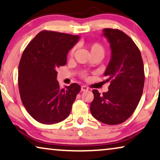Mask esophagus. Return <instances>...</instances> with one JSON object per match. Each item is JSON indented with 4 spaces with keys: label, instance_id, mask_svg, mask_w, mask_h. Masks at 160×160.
<instances>
[{
    "label": "esophagus",
    "instance_id": "esophagus-1",
    "mask_svg": "<svg viewBox=\"0 0 160 160\" xmlns=\"http://www.w3.org/2000/svg\"><path fill=\"white\" fill-rule=\"evenodd\" d=\"M81 89H82V92L88 91L89 87H87V86H84V85H83V86L81 87Z\"/></svg>",
    "mask_w": 160,
    "mask_h": 160
}]
</instances>
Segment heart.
<instances>
[{"label": "heart", "instance_id": "b5f03b06", "mask_svg": "<svg viewBox=\"0 0 160 160\" xmlns=\"http://www.w3.org/2000/svg\"><path fill=\"white\" fill-rule=\"evenodd\" d=\"M89 49L90 51L91 55L95 56V55H98L100 56L102 58L103 56L105 55V52H106V50H105V48L103 46H102L101 43H93L89 46ZM74 52H75V47H73L72 49L70 50L68 53V57L69 58H72L73 56ZM81 77L86 78L87 77V74L85 72H83V73H81Z\"/></svg>", "mask_w": 160, "mask_h": 160}]
</instances>
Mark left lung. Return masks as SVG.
Instances as JSON below:
<instances>
[{"mask_svg": "<svg viewBox=\"0 0 160 160\" xmlns=\"http://www.w3.org/2000/svg\"><path fill=\"white\" fill-rule=\"evenodd\" d=\"M103 32L111 43V60L104 74L110 85L102 95L93 89L90 111L98 121L114 125L134 113L143 94L145 74L141 52L132 38L118 29L106 28Z\"/></svg>", "mask_w": 160, "mask_h": 160, "instance_id": "8db88e82", "label": "left lung"}]
</instances>
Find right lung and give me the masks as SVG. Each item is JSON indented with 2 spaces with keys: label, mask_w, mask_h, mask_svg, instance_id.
I'll return each mask as SVG.
<instances>
[{
  "label": "right lung",
  "mask_w": 160,
  "mask_h": 160,
  "mask_svg": "<svg viewBox=\"0 0 160 160\" xmlns=\"http://www.w3.org/2000/svg\"><path fill=\"white\" fill-rule=\"evenodd\" d=\"M78 39V36L43 30L24 50L18 70L19 95L29 114L41 124L66 119L81 90L76 83L60 89L57 81V70L66 64L68 52Z\"/></svg>",
  "instance_id": "add662e5"
}]
</instances>
